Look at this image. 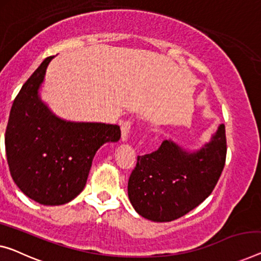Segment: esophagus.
I'll return each mask as SVG.
<instances>
[{
	"label": "esophagus",
	"instance_id": "34e87169",
	"mask_svg": "<svg viewBox=\"0 0 261 261\" xmlns=\"http://www.w3.org/2000/svg\"><path fill=\"white\" fill-rule=\"evenodd\" d=\"M131 125L132 123L129 122V120H126V122L122 123V125H120V131H122V141L125 142L127 139V136L130 134V130H131Z\"/></svg>",
	"mask_w": 261,
	"mask_h": 261
}]
</instances>
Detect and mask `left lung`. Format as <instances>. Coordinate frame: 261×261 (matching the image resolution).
Wrapping results in <instances>:
<instances>
[{
	"label": "left lung",
	"instance_id": "left-lung-1",
	"mask_svg": "<svg viewBox=\"0 0 261 261\" xmlns=\"http://www.w3.org/2000/svg\"><path fill=\"white\" fill-rule=\"evenodd\" d=\"M225 159L224 124H219L210 142L196 151L165 139L157 151L138 155L127 182L130 203L145 219L157 223L178 219L211 194Z\"/></svg>",
	"mask_w": 261,
	"mask_h": 261
}]
</instances>
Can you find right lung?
I'll use <instances>...</instances> for the list:
<instances>
[{
    "label": "right lung",
    "instance_id": "obj_1",
    "mask_svg": "<svg viewBox=\"0 0 261 261\" xmlns=\"http://www.w3.org/2000/svg\"><path fill=\"white\" fill-rule=\"evenodd\" d=\"M23 84L6 130L10 174L18 189L42 205H63L84 189L92 159L106 143L120 138L118 125L62 119L41 99L40 88L53 58Z\"/></svg>",
    "mask_w": 261,
    "mask_h": 261
}]
</instances>
